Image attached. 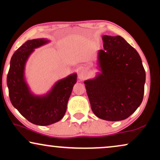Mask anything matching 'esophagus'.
Returning a JSON list of instances; mask_svg holds the SVG:
<instances>
[{
  "instance_id": "obj_1",
  "label": "esophagus",
  "mask_w": 160,
  "mask_h": 160,
  "mask_svg": "<svg viewBox=\"0 0 160 160\" xmlns=\"http://www.w3.org/2000/svg\"><path fill=\"white\" fill-rule=\"evenodd\" d=\"M87 77V71L84 68H81L78 71V78L81 80H84Z\"/></svg>"
}]
</instances>
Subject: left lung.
I'll return each mask as SVG.
<instances>
[{"instance_id":"left-lung-1","label":"left lung","mask_w":160,"mask_h":160,"mask_svg":"<svg viewBox=\"0 0 160 160\" xmlns=\"http://www.w3.org/2000/svg\"><path fill=\"white\" fill-rule=\"evenodd\" d=\"M98 52L100 73L84 82L92 111L100 119L121 121L143 101L146 73L138 52L122 37L103 36Z\"/></svg>"}]
</instances>
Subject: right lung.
I'll return each mask as SVG.
<instances>
[{"label":"right lung","instance_id":"add662e5","mask_svg":"<svg viewBox=\"0 0 160 160\" xmlns=\"http://www.w3.org/2000/svg\"><path fill=\"white\" fill-rule=\"evenodd\" d=\"M48 42L47 39L37 38L23 43L12 55L7 75L8 95L13 106L30 122L41 126L55 123L64 117L77 78L76 73H73L58 81L45 95L36 96L30 92L24 76L26 61L34 49Z\"/></svg>","mask_w":160,"mask_h":160}]
</instances>
